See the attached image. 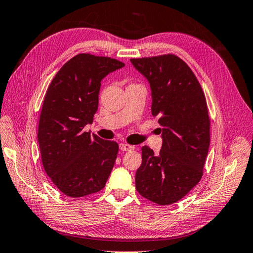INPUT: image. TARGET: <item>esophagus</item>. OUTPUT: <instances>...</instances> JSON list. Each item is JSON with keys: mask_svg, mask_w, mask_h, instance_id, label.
I'll list each match as a JSON object with an SVG mask.
<instances>
[{"mask_svg": "<svg viewBox=\"0 0 253 253\" xmlns=\"http://www.w3.org/2000/svg\"><path fill=\"white\" fill-rule=\"evenodd\" d=\"M119 148H120V150H122V151H130V150H133V149H134L133 146L128 145V144H120V145H119Z\"/></svg>", "mask_w": 253, "mask_h": 253, "instance_id": "obj_1", "label": "esophagus"}]
</instances>
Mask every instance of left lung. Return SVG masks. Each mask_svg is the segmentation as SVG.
Returning <instances> with one entry per match:
<instances>
[{"mask_svg": "<svg viewBox=\"0 0 253 253\" xmlns=\"http://www.w3.org/2000/svg\"><path fill=\"white\" fill-rule=\"evenodd\" d=\"M131 63L150 84L151 114L158 118L164 139L159 155L142 147L135 186L144 198L168 206L186 196L203 176L210 145L206 96L193 70L176 55Z\"/></svg>", "mask_w": 253, "mask_h": 253, "instance_id": "left-lung-1", "label": "left lung"}]
</instances>
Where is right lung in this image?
I'll return each instance as SVG.
<instances>
[{
  "instance_id": "obj_1",
  "label": "right lung",
  "mask_w": 253,
  "mask_h": 253,
  "mask_svg": "<svg viewBox=\"0 0 253 253\" xmlns=\"http://www.w3.org/2000/svg\"><path fill=\"white\" fill-rule=\"evenodd\" d=\"M122 61L82 53L61 67L50 82L39 120L43 168L61 193L84 197L103 189L119 150L114 141L84 132L98 107L100 81Z\"/></svg>"
}]
</instances>
